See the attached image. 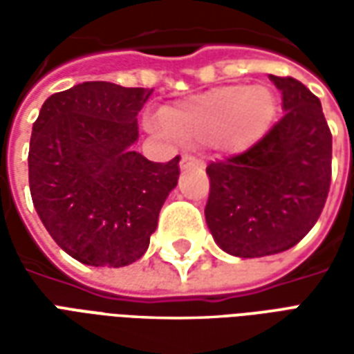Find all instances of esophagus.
<instances>
[{"instance_id": "1", "label": "esophagus", "mask_w": 354, "mask_h": 354, "mask_svg": "<svg viewBox=\"0 0 354 354\" xmlns=\"http://www.w3.org/2000/svg\"><path fill=\"white\" fill-rule=\"evenodd\" d=\"M201 165H203V161L197 159V157H193V155H184V157H182V161H180L182 170L195 169V167H201Z\"/></svg>"}]
</instances>
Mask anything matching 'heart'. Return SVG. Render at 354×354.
Listing matches in <instances>:
<instances>
[{
  "mask_svg": "<svg viewBox=\"0 0 354 354\" xmlns=\"http://www.w3.org/2000/svg\"><path fill=\"white\" fill-rule=\"evenodd\" d=\"M274 115V96L267 87L227 85L176 102L162 111L165 129L184 144L220 138L227 147L250 146Z\"/></svg>",
  "mask_w": 354,
  "mask_h": 354,
  "instance_id": "heart-1",
  "label": "heart"
}]
</instances>
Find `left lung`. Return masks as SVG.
<instances>
[{
	"instance_id": "obj_1",
	"label": "left lung",
	"mask_w": 354,
	"mask_h": 354,
	"mask_svg": "<svg viewBox=\"0 0 354 354\" xmlns=\"http://www.w3.org/2000/svg\"><path fill=\"white\" fill-rule=\"evenodd\" d=\"M269 77L284 115L246 151L207 167L208 230L239 258L297 245L319 220L332 180V132L320 100L294 77Z\"/></svg>"
}]
</instances>
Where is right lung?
I'll list each match as a JSON object with an SVG mask.
<instances>
[{"label":"right lung","instance_id":"obj_1","mask_svg":"<svg viewBox=\"0 0 354 354\" xmlns=\"http://www.w3.org/2000/svg\"><path fill=\"white\" fill-rule=\"evenodd\" d=\"M151 93L87 81L50 94L35 119L28 153L32 201L55 243L81 263L140 260L176 187L178 155L153 162L132 149L136 115Z\"/></svg>","mask_w":354,"mask_h":354}]
</instances>
